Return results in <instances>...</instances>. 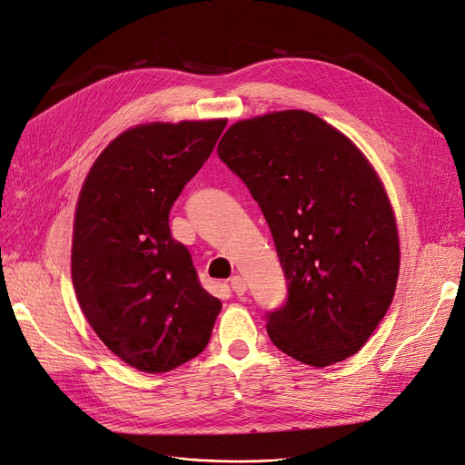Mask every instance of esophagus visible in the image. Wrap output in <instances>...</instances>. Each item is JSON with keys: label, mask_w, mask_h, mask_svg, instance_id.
Segmentation results:
<instances>
[{"label": "esophagus", "mask_w": 465, "mask_h": 465, "mask_svg": "<svg viewBox=\"0 0 465 465\" xmlns=\"http://www.w3.org/2000/svg\"><path fill=\"white\" fill-rule=\"evenodd\" d=\"M230 285H232V289H233V292L235 294H244L246 292V289H248V285H246V282H244V278H241V276H233L232 280H230Z\"/></svg>", "instance_id": "obj_1"}]
</instances>
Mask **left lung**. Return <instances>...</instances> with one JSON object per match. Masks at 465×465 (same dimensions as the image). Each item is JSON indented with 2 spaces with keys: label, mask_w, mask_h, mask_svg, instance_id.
I'll use <instances>...</instances> for the list:
<instances>
[{
  "label": "left lung",
  "mask_w": 465,
  "mask_h": 465,
  "mask_svg": "<svg viewBox=\"0 0 465 465\" xmlns=\"http://www.w3.org/2000/svg\"><path fill=\"white\" fill-rule=\"evenodd\" d=\"M219 157L271 228L287 299L267 313L271 341L326 367L356 354L384 319L399 278V233L365 155L308 111L230 125Z\"/></svg>",
  "instance_id": "left-lung-1"
}]
</instances>
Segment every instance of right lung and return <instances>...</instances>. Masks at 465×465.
Wrapping results in <instances>:
<instances>
[{"mask_svg": "<svg viewBox=\"0 0 465 465\" xmlns=\"http://www.w3.org/2000/svg\"><path fill=\"white\" fill-rule=\"evenodd\" d=\"M219 120L153 122L118 135L79 193L72 282L77 302L122 361L166 372L209 343L221 301L173 239L171 207L213 152Z\"/></svg>", "mask_w": 465, "mask_h": 465, "instance_id": "add662e5", "label": "right lung"}]
</instances>
